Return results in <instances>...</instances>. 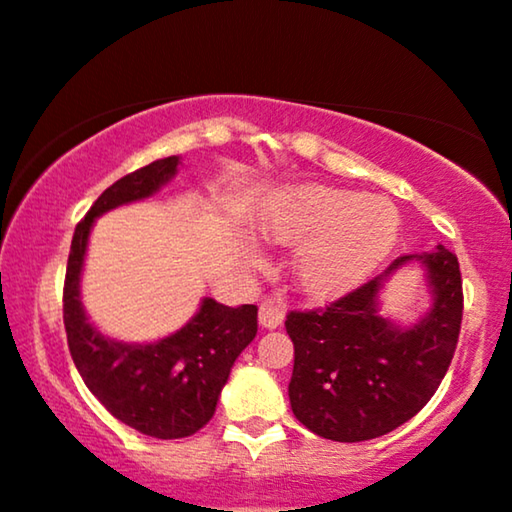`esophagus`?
I'll list each match as a JSON object with an SVG mask.
<instances>
[{"instance_id":"34e87169","label":"esophagus","mask_w":512,"mask_h":512,"mask_svg":"<svg viewBox=\"0 0 512 512\" xmlns=\"http://www.w3.org/2000/svg\"><path fill=\"white\" fill-rule=\"evenodd\" d=\"M285 318V306L281 302H274V299H264L260 304V325L267 327V330H276L278 325L283 323Z\"/></svg>"}]
</instances>
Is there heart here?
Instances as JSON below:
<instances>
[{"label": "heart", "mask_w": 512, "mask_h": 512, "mask_svg": "<svg viewBox=\"0 0 512 512\" xmlns=\"http://www.w3.org/2000/svg\"><path fill=\"white\" fill-rule=\"evenodd\" d=\"M271 243L298 245L292 274L311 299L342 297L377 271L400 238L391 201L363 192L304 185L285 192L262 217Z\"/></svg>", "instance_id": "b5f03b06"}]
</instances>
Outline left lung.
Returning a JSON list of instances; mask_svg holds the SVG:
<instances>
[{"label":"left lung","instance_id":"1","mask_svg":"<svg viewBox=\"0 0 512 512\" xmlns=\"http://www.w3.org/2000/svg\"><path fill=\"white\" fill-rule=\"evenodd\" d=\"M410 261L427 269L434 304L419 324L400 328L378 313V292ZM461 316L459 260L442 245L398 257L325 309L290 311L292 412L325 440L363 442L391 433L438 391L459 342Z\"/></svg>","mask_w":512,"mask_h":512}]
</instances>
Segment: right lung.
<instances>
[{
  "label": "right lung",
  "instance_id": "obj_1",
  "mask_svg": "<svg viewBox=\"0 0 512 512\" xmlns=\"http://www.w3.org/2000/svg\"><path fill=\"white\" fill-rule=\"evenodd\" d=\"M180 156L135 170L98 196L72 236L63 290V320L72 360L107 412L142 435L187 438L213 419L231 365L257 335V306L231 309L206 297L185 327L154 344H126L102 335L81 306V269L95 217L149 199L170 182Z\"/></svg>",
  "mask_w": 512,
  "mask_h": 512
}]
</instances>
